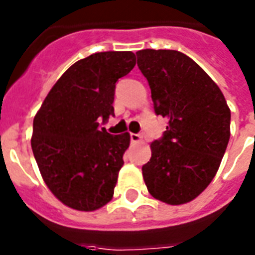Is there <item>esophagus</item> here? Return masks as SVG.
<instances>
[{
	"label": "esophagus",
	"mask_w": 255,
	"mask_h": 255,
	"mask_svg": "<svg viewBox=\"0 0 255 255\" xmlns=\"http://www.w3.org/2000/svg\"><path fill=\"white\" fill-rule=\"evenodd\" d=\"M129 137H131L132 143H140L141 141V135L140 133H131Z\"/></svg>",
	"instance_id": "obj_1"
}]
</instances>
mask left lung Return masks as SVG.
Returning <instances> with one entry per match:
<instances>
[{
  "label": "left lung",
  "mask_w": 255,
  "mask_h": 255,
  "mask_svg": "<svg viewBox=\"0 0 255 255\" xmlns=\"http://www.w3.org/2000/svg\"><path fill=\"white\" fill-rule=\"evenodd\" d=\"M137 66L151 88L156 115L167 131L151 144L144 164L148 192L180 205L196 198L217 173L230 137V110L224 94L188 55L176 50H140Z\"/></svg>",
  "instance_id": "obj_1"
}]
</instances>
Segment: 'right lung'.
Returning a JSON list of instances; mask_svg holds the SVG:
<instances>
[{"instance_id":"add662e5","label":"right lung","mask_w":255,"mask_h":255,"mask_svg":"<svg viewBox=\"0 0 255 255\" xmlns=\"http://www.w3.org/2000/svg\"><path fill=\"white\" fill-rule=\"evenodd\" d=\"M136 65L132 51L92 54L50 90L33 122L31 148L46 185L65 205L95 210L114 196L129 133L102 128L114 116L116 82Z\"/></svg>"}]
</instances>
